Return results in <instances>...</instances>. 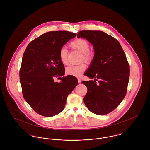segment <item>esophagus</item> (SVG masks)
<instances>
[{
    "label": "esophagus",
    "mask_w": 150,
    "mask_h": 150,
    "mask_svg": "<svg viewBox=\"0 0 150 150\" xmlns=\"http://www.w3.org/2000/svg\"><path fill=\"white\" fill-rule=\"evenodd\" d=\"M78 83L79 84H80L81 83V80L80 78H78Z\"/></svg>",
    "instance_id": "esophagus-1"
}]
</instances>
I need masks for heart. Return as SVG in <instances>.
Wrapping results in <instances>:
<instances>
[{
    "label": "heart",
    "instance_id": "b5f03b06",
    "mask_svg": "<svg viewBox=\"0 0 150 150\" xmlns=\"http://www.w3.org/2000/svg\"><path fill=\"white\" fill-rule=\"evenodd\" d=\"M70 46L81 53L80 61H84L87 64H90L93 59V54L89 51V44L84 39H77L70 43ZM67 51L64 48L60 49L59 51V58L63 64H67ZM86 64L81 63L78 65H70L66 67V73L67 75L79 77L86 70Z\"/></svg>",
    "mask_w": 150,
    "mask_h": 150
}]
</instances>
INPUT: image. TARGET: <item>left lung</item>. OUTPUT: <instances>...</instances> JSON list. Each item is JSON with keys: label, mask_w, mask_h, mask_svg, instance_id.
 Here are the masks:
<instances>
[{"label": "left lung", "mask_w": 150, "mask_h": 150, "mask_svg": "<svg viewBox=\"0 0 150 150\" xmlns=\"http://www.w3.org/2000/svg\"><path fill=\"white\" fill-rule=\"evenodd\" d=\"M77 38L86 39L95 50L93 61L84 73L95 80L82 81L88 89L84 103L92 112L106 115L118 107L127 94L130 67L125 54L118 41L103 32L81 30Z\"/></svg>", "instance_id": "1"}]
</instances>
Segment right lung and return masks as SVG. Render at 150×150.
Here are the masks:
<instances>
[{"label": "right lung", "mask_w": 150, "mask_h": 150, "mask_svg": "<svg viewBox=\"0 0 150 150\" xmlns=\"http://www.w3.org/2000/svg\"><path fill=\"white\" fill-rule=\"evenodd\" d=\"M76 35L69 31L48 32L30 42L23 53L20 70L22 95L41 115L52 117L60 113L68 95L78 84L72 76H63L59 83L53 81L64 74L59 51Z\"/></svg>", "instance_id": "obj_1"}]
</instances>
